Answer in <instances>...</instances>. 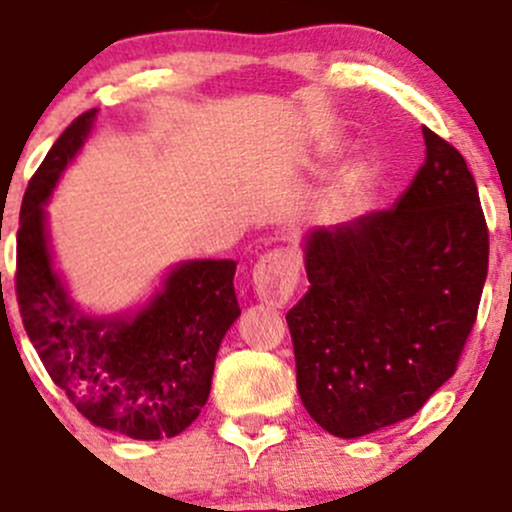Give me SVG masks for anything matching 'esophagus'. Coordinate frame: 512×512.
Masks as SVG:
<instances>
[{"label": "esophagus", "mask_w": 512, "mask_h": 512, "mask_svg": "<svg viewBox=\"0 0 512 512\" xmlns=\"http://www.w3.org/2000/svg\"><path fill=\"white\" fill-rule=\"evenodd\" d=\"M297 277H300L297 257L287 250H275L257 260L255 270H252V285L265 305L282 307L295 292Z\"/></svg>", "instance_id": "1"}]
</instances>
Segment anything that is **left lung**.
Here are the masks:
<instances>
[{
	"instance_id": "8db88e82",
	"label": "left lung",
	"mask_w": 512,
	"mask_h": 512,
	"mask_svg": "<svg viewBox=\"0 0 512 512\" xmlns=\"http://www.w3.org/2000/svg\"><path fill=\"white\" fill-rule=\"evenodd\" d=\"M425 162L390 210L302 237L310 290L287 312L297 393L337 438L408 420L450 380L488 277L463 155L423 127Z\"/></svg>"
}]
</instances>
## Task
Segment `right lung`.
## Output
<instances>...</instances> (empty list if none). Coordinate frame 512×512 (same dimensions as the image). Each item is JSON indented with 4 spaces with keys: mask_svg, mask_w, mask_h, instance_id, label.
Here are the masks:
<instances>
[{
    "mask_svg": "<svg viewBox=\"0 0 512 512\" xmlns=\"http://www.w3.org/2000/svg\"><path fill=\"white\" fill-rule=\"evenodd\" d=\"M97 109L59 135L19 212L17 300L49 377L92 425L135 440L175 438L205 408L222 337L240 317L235 260H182L132 310H84L54 262L47 205Z\"/></svg>",
    "mask_w": 512,
    "mask_h": 512,
    "instance_id": "obj_1",
    "label": "right lung"
}]
</instances>
